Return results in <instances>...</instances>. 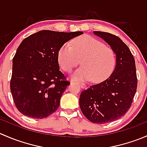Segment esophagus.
<instances>
[{
  "label": "esophagus",
  "instance_id": "esophagus-1",
  "mask_svg": "<svg viewBox=\"0 0 147 147\" xmlns=\"http://www.w3.org/2000/svg\"><path fill=\"white\" fill-rule=\"evenodd\" d=\"M79 84H80V87H82V88H86V87H87V86H86V84H84V83L79 82Z\"/></svg>",
  "mask_w": 147,
  "mask_h": 147
}]
</instances>
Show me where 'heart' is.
<instances>
[{
  "label": "heart",
  "instance_id": "1",
  "mask_svg": "<svg viewBox=\"0 0 147 147\" xmlns=\"http://www.w3.org/2000/svg\"><path fill=\"white\" fill-rule=\"evenodd\" d=\"M57 60L66 72H71L81 60L82 67L72 74V78L78 81L91 80L94 83L105 80L113 71L116 61L112 48L88 35L74 39L72 47L69 44L62 45L57 53Z\"/></svg>",
  "mask_w": 147,
  "mask_h": 147
}]
</instances>
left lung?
I'll return each instance as SVG.
<instances>
[{"instance_id":"1","label":"left lung","mask_w":147,"mask_h":147,"mask_svg":"<svg viewBox=\"0 0 147 147\" xmlns=\"http://www.w3.org/2000/svg\"><path fill=\"white\" fill-rule=\"evenodd\" d=\"M93 32L111 46L117 55L116 66L109 78L82 92L80 107L90 121L105 124L124 116L131 107L137 87L136 65L131 51L119 37Z\"/></svg>"}]
</instances>
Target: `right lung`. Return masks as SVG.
Here are the masks:
<instances>
[{"label":"right lung","mask_w":147,"mask_h":147,"mask_svg":"<svg viewBox=\"0 0 147 147\" xmlns=\"http://www.w3.org/2000/svg\"><path fill=\"white\" fill-rule=\"evenodd\" d=\"M82 32L41 30L25 38L13 59L10 91L18 110L34 119L54 113L69 81L60 71L57 53Z\"/></svg>","instance_id":"1"}]
</instances>
